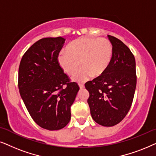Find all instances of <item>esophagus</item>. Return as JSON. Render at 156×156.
Here are the masks:
<instances>
[{
	"instance_id": "esophagus-1",
	"label": "esophagus",
	"mask_w": 156,
	"mask_h": 156,
	"mask_svg": "<svg viewBox=\"0 0 156 156\" xmlns=\"http://www.w3.org/2000/svg\"><path fill=\"white\" fill-rule=\"evenodd\" d=\"M79 87H80V89H83V88H84V84H80V83H79Z\"/></svg>"
}]
</instances>
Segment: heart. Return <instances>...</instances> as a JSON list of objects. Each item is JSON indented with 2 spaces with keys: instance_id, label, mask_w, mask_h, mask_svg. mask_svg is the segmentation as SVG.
Masks as SVG:
<instances>
[{
  "instance_id": "1",
  "label": "heart",
  "mask_w": 156,
  "mask_h": 156,
  "mask_svg": "<svg viewBox=\"0 0 156 156\" xmlns=\"http://www.w3.org/2000/svg\"><path fill=\"white\" fill-rule=\"evenodd\" d=\"M112 55L113 46L108 40L83 37L69 43L67 52H60L58 63L69 76L76 72L80 64L81 68L73 75V80L84 82L91 76L103 74L111 63Z\"/></svg>"
}]
</instances>
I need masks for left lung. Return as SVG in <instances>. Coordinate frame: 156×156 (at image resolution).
<instances>
[{"label":"left lung","instance_id":"left-lung-1","mask_svg":"<svg viewBox=\"0 0 156 156\" xmlns=\"http://www.w3.org/2000/svg\"><path fill=\"white\" fill-rule=\"evenodd\" d=\"M113 55L106 70L85 87L89 92L88 103L93 119L111 127L119 123L129 111L136 90V60L127 45L115 37L108 36Z\"/></svg>","mask_w":156,"mask_h":156}]
</instances>
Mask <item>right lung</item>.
<instances>
[{
  "instance_id": "1",
  "label": "right lung",
  "mask_w": 156,
  "mask_h": 156,
  "mask_svg": "<svg viewBox=\"0 0 156 156\" xmlns=\"http://www.w3.org/2000/svg\"><path fill=\"white\" fill-rule=\"evenodd\" d=\"M65 41L62 37L38 41L23 55L18 68V88L29 114L50 130L69 123L70 106L80 89L58 63Z\"/></svg>"
}]
</instances>
